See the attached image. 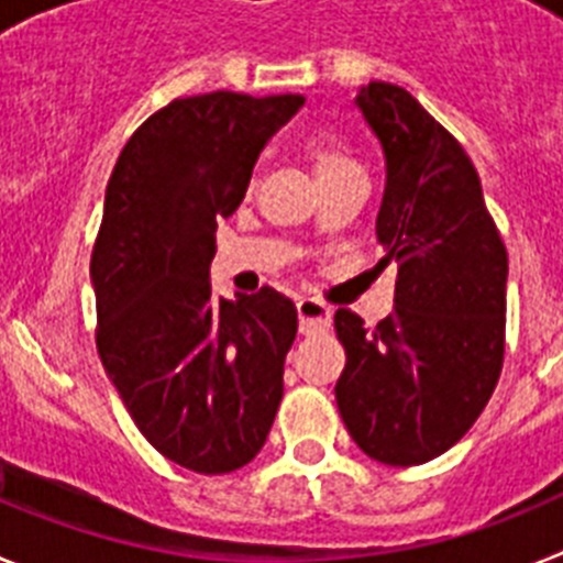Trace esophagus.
<instances>
[{"instance_id":"1","label":"esophagus","mask_w":563,"mask_h":563,"mask_svg":"<svg viewBox=\"0 0 563 563\" xmlns=\"http://www.w3.org/2000/svg\"><path fill=\"white\" fill-rule=\"evenodd\" d=\"M296 310H298V324H301V332H305V335L330 330L332 310L324 305V301L305 296L296 301Z\"/></svg>"}]
</instances>
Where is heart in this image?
I'll return each instance as SVG.
<instances>
[{"mask_svg": "<svg viewBox=\"0 0 563 563\" xmlns=\"http://www.w3.org/2000/svg\"><path fill=\"white\" fill-rule=\"evenodd\" d=\"M307 154H310V163L312 168H316V177H327V174L357 166L355 157H352L338 141H330V137H324V141H312L310 146H307Z\"/></svg>", "mask_w": 563, "mask_h": 563, "instance_id": "heart-1", "label": "heart"}]
</instances>
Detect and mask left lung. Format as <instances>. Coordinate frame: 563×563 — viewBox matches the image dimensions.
Listing matches in <instances>:
<instances>
[{"label":"left lung","instance_id":"obj_1","mask_svg":"<svg viewBox=\"0 0 563 563\" xmlns=\"http://www.w3.org/2000/svg\"><path fill=\"white\" fill-rule=\"evenodd\" d=\"M355 107L386 161L375 271H395V312L375 330L335 312L346 350L335 400L363 454L422 465L465 437L496 389L507 251L471 157L411 92L372 81Z\"/></svg>","mask_w":563,"mask_h":563}]
</instances>
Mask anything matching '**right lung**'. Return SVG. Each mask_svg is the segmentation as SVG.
Masks as SVG:
<instances>
[{
    "mask_svg": "<svg viewBox=\"0 0 563 563\" xmlns=\"http://www.w3.org/2000/svg\"><path fill=\"white\" fill-rule=\"evenodd\" d=\"M305 96L177 98L129 137L89 262L98 355L141 434L197 474L262 451L285 395L298 316L273 287L213 298L217 220Z\"/></svg>",
    "mask_w": 563,
    "mask_h": 563,
    "instance_id": "right-lung-1",
    "label": "right lung"
}]
</instances>
